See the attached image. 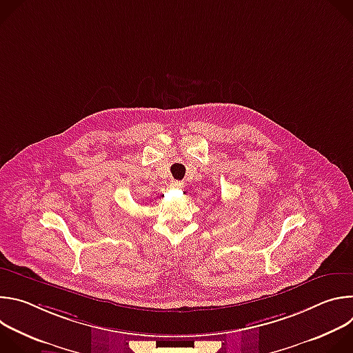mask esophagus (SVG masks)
<instances>
[{"mask_svg":"<svg viewBox=\"0 0 353 353\" xmlns=\"http://www.w3.org/2000/svg\"><path fill=\"white\" fill-rule=\"evenodd\" d=\"M172 187H173V188H179V190H181V188L184 187V184H183L181 181H177V180H176V181H172Z\"/></svg>","mask_w":353,"mask_h":353,"instance_id":"34e87169","label":"esophagus"}]
</instances>
